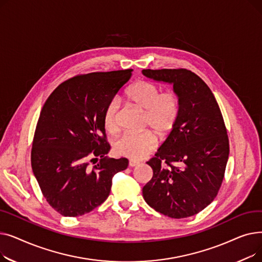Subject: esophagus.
Masks as SVG:
<instances>
[{
	"label": "esophagus",
	"instance_id": "esophagus-1",
	"mask_svg": "<svg viewBox=\"0 0 262 262\" xmlns=\"http://www.w3.org/2000/svg\"><path fill=\"white\" fill-rule=\"evenodd\" d=\"M128 164H129V167H130V168H133V167L138 166V164H139V161H137V160H133V159H130V160H129V162H128Z\"/></svg>",
	"mask_w": 262,
	"mask_h": 262
}]
</instances>
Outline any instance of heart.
Listing matches in <instances>:
<instances>
[{
    "label": "heart",
    "mask_w": 262,
    "mask_h": 262,
    "mask_svg": "<svg viewBox=\"0 0 262 262\" xmlns=\"http://www.w3.org/2000/svg\"><path fill=\"white\" fill-rule=\"evenodd\" d=\"M127 99L144 112V125L152 127L159 136L169 135L176 126L181 114L180 96L174 91H164L154 82L137 81L127 91ZM119 101L113 99L104 110L103 122L108 133L119 129ZM157 145L156 136L149 130L142 133H126L118 138L114 144L120 156L138 160L148 155Z\"/></svg>",
    "instance_id": "heart-1"
}]
</instances>
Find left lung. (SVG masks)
<instances>
[{
  "instance_id": "left-lung-1",
  "label": "left lung",
  "mask_w": 262,
  "mask_h": 262,
  "mask_svg": "<svg viewBox=\"0 0 262 262\" xmlns=\"http://www.w3.org/2000/svg\"><path fill=\"white\" fill-rule=\"evenodd\" d=\"M142 74L172 84L181 100L176 126L146 162L153 177L143 199L167 216H192L214 200L224 178L229 142L221 110L205 81L187 69H146Z\"/></svg>"
}]
</instances>
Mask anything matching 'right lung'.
<instances>
[{"mask_svg":"<svg viewBox=\"0 0 262 262\" xmlns=\"http://www.w3.org/2000/svg\"><path fill=\"white\" fill-rule=\"evenodd\" d=\"M132 71L74 76L61 82L41 109L32 169L47 202L61 215L78 216L98 207L110 193L114 175L128 166L126 158L106 156L110 145L103 116Z\"/></svg>","mask_w":262,"mask_h":262,"instance_id":"obj_1","label":"right lung"}]
</instances>
